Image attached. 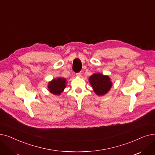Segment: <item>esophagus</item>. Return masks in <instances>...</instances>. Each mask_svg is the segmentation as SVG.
<instances>
[{"instance_id": "1", "label": "esophagus", "mask_w": 155, "mask_h": 155, "mask_svg": "<svg viewBox=\"0 0 155 155\" xmlns=\"http://www.w3.org/2000/svg\"><path fill=\"white\" fill-rule=\"evenodd\" d=\"M76 75H77V77H80L81 75H82V73H81V72L78 73H77Z\"/></svg>"}]
</instances>
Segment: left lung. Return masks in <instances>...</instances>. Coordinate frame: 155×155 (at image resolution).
I'll use <instances>...</instances> for the list:
<instances>
[{
	"instance_id": "obj_1",
	"label": "left lung",
	"mask_w": 155,
	"mask_h": 155,
	"mask_svg": "<svg viewBox=\"0 0 155 155\" xmlns=\"http://www.w3.org/2000/svg\"><path fill=\"white\" fill-rule=\"evenodd\" d=\"M95 93L99 96L104 95L109 92L112 85L110 78L102 73H94L88 79Z\"/></svg>"
}]
</instances>
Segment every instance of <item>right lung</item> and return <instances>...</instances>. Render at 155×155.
Instances as JSON below:
<instances>
[{
    "label": "right lung",
    "instance_id": "1",
    "mask_svg": "<svg viewBox=\"0 0 155 155\" xmlns=\"http://www.w3.org/2000/svg\"><path fill=\"white\" fill-rule=\"evenodd\" d=\"M67 85V79L62 77L53 78L48 84V91L53 95H60Z\"/></svg>",
    "mask_w": 155,
    "mask_h": 155
}]
</instances>
